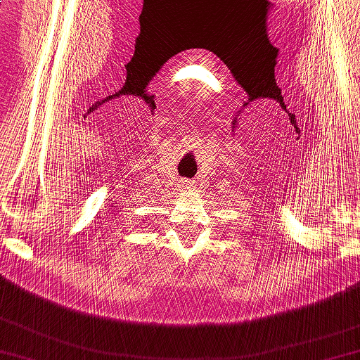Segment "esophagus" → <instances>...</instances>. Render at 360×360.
Masks as SVG:
<instances>
[{"label":"esophagus","mask_w":360,"mask_h":360,"mask_svg":"<svg viewBox=\"0 0 360 360\" xmlns=\"http://www.w3.org/2000/svg\"><path fill=\"white\" fill-rule=\"evenodd\" d=\"M181 186H184V188H191L193 186V184H191V181L190 180H181Z\"/></svg>","instance_id":"34e87169"}]
</instances>
